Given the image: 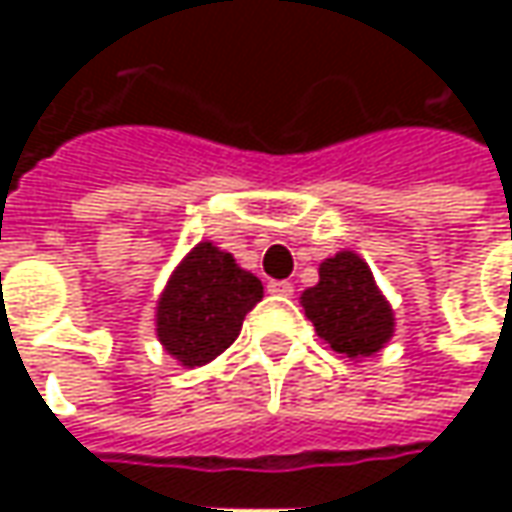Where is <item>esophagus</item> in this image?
I'll list each match as a JSON object with an SVG mask.
<instances>
[{"label": "esophagus", "mask_w": 512, "mask_h": 512, "mask_svg": "<svg viewBox=\"0 0 512 512\" xmlns=\"http://www.w3.org/2000/svg\"><path fill=\"white\" fill-rule=\"evenodd\" d=\"M267 290L276 293V296H290V293H293V285L285 282V279H273V282H267Z\"/></svg>", "instance_id": "obj_1"}]
</instances>
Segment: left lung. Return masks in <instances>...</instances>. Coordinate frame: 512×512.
Here are the masks:
<instances>
[{"label": "left lung", "instance_id": "1", "mask_svg": "<svg viewBox=\"0 0 512 512\" xmlns=\"http://www.w3.org/2000/svg\"><path fill=\"white\" fill-rule=\"evenodd\" d=\"M307 319L336 353L373 356L393 336V313L367 262L344 250L319 267V285L302 293Z\"/></svg>", "mask_w": 512, "mask_h": 512}]
</instances>
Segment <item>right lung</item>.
Wrapping results in <instances>:
<instances>
[{
  "mask_svg": "<svg viewBox=\"0 0 512 512\" xmlns=\"http://www.w3.org/2000/svg\"><path fill=\"white\" fill-rule=\"evenodd\" d=\"M262 299V282L210 242L196 245L173 270L156 310V333L187 367L213 362L239 336Z\"/></svg>",
  "mask_w": 512,
  "mask_h": 512,
  "instance_id": "right-lung-1",
  "label": "right lung"
}]
</instances>
